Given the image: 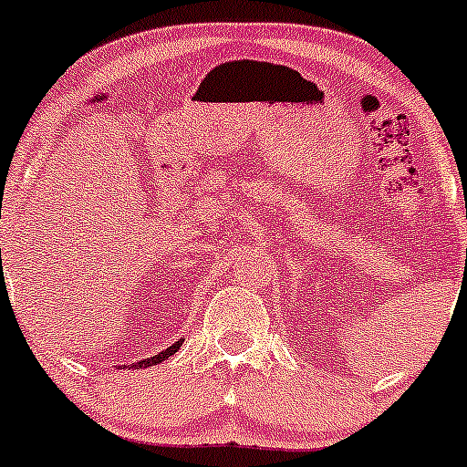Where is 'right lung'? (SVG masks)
<instances>
[{"instance_id": "1", "label": "right lung", "mask_w": 467, "mask_h": 467, "mask_svg": "<svg viewBox=\"0 0 467 467\" xmlns=\"http://www.w3.org/2000/svg\"><path fill=\"white\" fill-rule=\"evenodd\" d=\"M180 345H182V340H178V343H173V345H169L167 349H164V352H160V354H155V356H151V358H144V360H140V363H135V368H151V365H158V363H162V360H167L169 356L171 354H175L180 349Z\"/></svg>"}]
</instances>
